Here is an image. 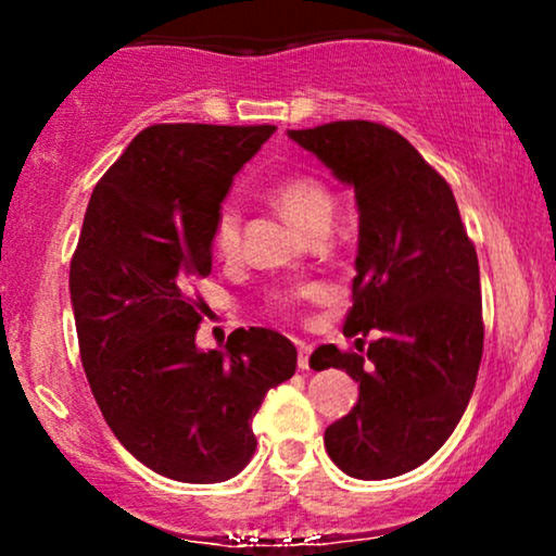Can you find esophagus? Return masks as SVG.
<instances>
[{"instance_id":"obj_1","label":"esophagus","mask_w":556,"mask_h":556,"mask_svg":"<svg viewBox=\"0 0 556 556\" xmlns=\"http://www.w3.org/2000/svg\"><path fill=\"white\" fill-rule=\"evenodd\" d=\"M311 353H314V348H311L308 342H298V368H303V371H308V366H311Z\"/></svg>"}]
</instances>
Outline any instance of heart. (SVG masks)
Returning <instances> with one entry per match:
<instances>
[{
    "label": "heart",
    "mask_w": 556,
    "mask_h": 556,
    "mask_svg": "<svg viewBox=\"0 0 556 556\" xmlns=\"http://www.w3.org/2000/svg\"><path fill=\"white\" fill-rule=\"evenodd\" d=\"M271 201L290 216L303 232L314 235L321 229H329L331 216H334V193L327 182H321L314 175H292L285 177L271 188ZM212 248L216 256L232 258L240 248V212L235 203H222L212 225ZM321 295L318 285L295 287L274 295L279 305H295L300 300H311Z\"/></svg>",
    "instance_id": "b5f03b06"
}]
</instances>
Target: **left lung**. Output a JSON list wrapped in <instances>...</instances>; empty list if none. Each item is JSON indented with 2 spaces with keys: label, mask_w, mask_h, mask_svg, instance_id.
I'll list each match as a JSON object with an SVG mask.
<instances>
[{
  "label": "left lung",
  "mask_w": 556,
  "mask_h": 556,
  "mask_svg": "<svg viewBox=\"0 0 556 556\" xmlns=\"http://www.w3.org/2000/svg\"><path fill=\"white\" fill-rule=\"evenodd\" d=\"M287 136L355 188L358 256L344 334L366 355L321 344L316 371L358 381V402L324 431L337 468L381 481L424 465L460 424L483 353L481 277L452 188L387 125L340 119ZM363 350V340H355Z\"/></svg>",
  "instance_id": "8db88e82"
}]
</instances>
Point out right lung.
<instances>
[{
	"label": "right lung",
	"instance_id": "obj_1",
	"mask_svg": "<svg viewBox=\"0 0 556 556\" xmlns=\"http://www.w3.org/2000/svg\"><path fill=\"white\" fill-rule=\"evenodd\" d=\"M274 130H140L93 188L70 264L80 361L101 416L136 460L182 483L227 481L251 463V420L298 366L295 344L271 329H235L208 353L195 344L214 216Z\"/></svg>",
	"mask_w": 556,
	"mask_h": 556
}]
</instances>
